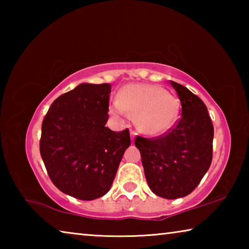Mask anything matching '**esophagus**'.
I'll return each mask as SVG.
<instances>
[{"mask_svg": "<svg viewBox=\"0 0 249 249\" xmlns=\"http://www.w3.org/2000/svg\"><path fill=\"white\" fill-rule=\"evenodd\" d=\"M136 132L135 130H130V137H132V142H134V140H135V136H136Z\"/></svg>", "mask_w": 249, "mask_h": 249, "instance_id": "34e87169", "label": "esophagus"}]
</instances>
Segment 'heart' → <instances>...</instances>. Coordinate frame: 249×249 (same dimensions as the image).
Listing matches in <instances>:
<instances>
[{
	"label": "heart",
	"mask_w": 249,
	"mask_h": 249,
	"mask_svg": "<svg viewBox=\"0 0 249 249\" xmlns=\"http://www.w3.org/2000/svg\"><path fill=\"white\" fill-rule=\"evenodd\" d=\"M115 115L135 117L142 132L149 135L167 133L176 125L180 115V101L161 87L154 84H128L121 90L112 104Z\"/></svg>",
	"instance_id": "obj_1"
}]
</instances>
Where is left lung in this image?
<instances>
[{
  "instance_id": "obj_1",
  "label": "left lung",
  "mask_w": 249,
  "mask_h": 249,
  "mask_svg": "<svg viewBox=\"0 0 249 249\" xmlns=\"http://www.w3.org/2000/svg\"><path fill=\"white\" fill-rule=\"evenodd\" d=\"M170 83L181 103L179 121L159 137L137 136L135 146L150 190L174 200L190 195L209 170L214 128L203 101L181 84Z\"/></svg>"
}]
</instances>
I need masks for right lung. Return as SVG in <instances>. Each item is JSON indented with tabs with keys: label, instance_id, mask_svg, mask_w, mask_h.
<instances>
[{
	"label": "right lung",
	"instance_id": "right-lung-1",
	"mask_svg": "<svg viewBox=\"0 0 249 249\" xmlns=\"http://www.w3.org/2000/svg\"><path fill=\"white\" fill-rule=\"evenodd\" d=\"M108 83H81L53 101L41 124L39 150L53 183L79 200L107 193L125 150L129 130L113 132Z\"/></svg>",
	"mask_w": 249,
	"mask_h": 249
}]
</instances>
